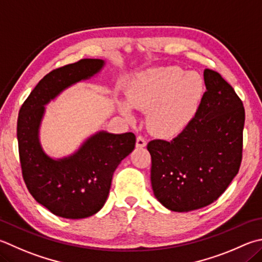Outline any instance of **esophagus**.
I'll use <instances>...</instances> for the list:
<instances>
[{"instance_id": "34e87169", "label": "esophagus", "mask_w": 262, "mask_h": 262, "mask_svg": "<svg viewBox=\"0 0 262 262\" xmlns=\"http://www.w3.org/2000/svg\"><path fill=\"white\" fill-rule=\"evenodd\" d=\"M146 145V140L144 136L139 135L136 137V146L137 147H144Z\"/></svg>"}]
</instances>
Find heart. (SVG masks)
I'll use <instances>...</instances> for the list:
<instances>
[{
	"mask_svg": "<svg viewBox=\"0 0 262 262\" xmlns=\"http://www.w3.org/2000/svg\"><path fill=\"white\" fill-rule=\"evenodd\" d=\"M204 92L199 74L177 66L159 69L140 75L128 88V102L141 111L149 112L147 126L157 135L178 134L191 120ZM121 111L132 119L126 104Z\"/></svg>",
	"mask_w": 262,
	"mask_h": 262,
	"instance_id": "obj_1",
	"label": "heart"
}]
</instances>
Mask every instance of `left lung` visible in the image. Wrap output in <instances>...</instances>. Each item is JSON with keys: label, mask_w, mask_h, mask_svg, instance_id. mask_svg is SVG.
I'll return each mask as SVG.
<instances>
[{"label": "left lung", "mask_w": 262, "mask_h": 262, "mask_svg": "<svg viewBox=\"0 0 262 262\" xmlns=\"http://www.w3.org/2000/svg\"><path fill=\"white\" fill-rule=\"evenodd\" d=\"M204 81L206 92L182 132L146 146L155 196L174 212L216 201L238 173L243 157V102L216 71L205 69Z\"/></svg>", "instance_id": "left-lung-1"}]
</instances>
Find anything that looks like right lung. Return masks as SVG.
<instances>
[{
  "label": "right lung",
  "mask_w": 262,
  "mask_h": 262,
  "mask_svg": "<svg viewBox=\"0 0 262 262\" xmlns=\"http://www.w3.org/2000/svg\"><path fill=\"white\" fill-rule=\"evenodd\" d=\"M101 59L85 58L51 71L23 103L17 121L19 160L28 191L46 208L65 219L94 215L106 202L112 175L135 147L133 133L99 132L77 154L60 160L49 158L39 143L45 106L61 90L88 79L102 69Z\"/></svg>",
  "instance_id": "add662e5"
}]
</instances>
